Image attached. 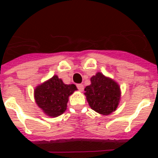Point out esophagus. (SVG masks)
<instances>
[{"label":"esophagus","mask_w":158,"mask_h":158,"mask_svg":"<svg viewBox=\"0 0 158 158\" xmlns=\"http://www.w3.org/2000/svg\"><path fill=\"white\" fill-rule=\"evenodd\" d=\"M77 89L79 91L82 92L84 90V85H82V84H78L77 85Z\"/></svg>","instance_id":"34e87169"}]
</instances>
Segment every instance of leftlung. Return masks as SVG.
Segmentation results:
<instances>
[{
	"instance_id": "1",
	"label": "left lung",
	"mask_w": 158,
	"mask_h": 158,
	"mask_svg": "<svg viewBox=\"0 0 158 158\" xmlns=\"http://www.w3.org/2000/svg\"><path fill=\"white\" fill-rule=\"evenodd\" d=\"M89 106L96 112L108 115L117 108L120 88L113 80L97 73L91 78V85L85 89Z\"/></svg>"
}]
</instances>
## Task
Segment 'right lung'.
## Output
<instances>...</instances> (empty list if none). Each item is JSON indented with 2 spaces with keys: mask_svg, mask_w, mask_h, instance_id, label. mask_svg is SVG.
<instances>
[{
  "mask_svg": "<svg viewBox=\"0 0 158 158\" xmlns=\"http://www.w3.org/2000/svg\"><path fill=\"white\" fill-rule=\"evenodd\" d=\"M77 90L75 85H65L54 75L35 89V98L38 106L47 115L57 117L66 110L69 96Z\"/></svg>",
  "mask_w": 158,
  "mask_h": 158,
  "instance_id": "1",
  "label": "right lung"
}]
</instances>
